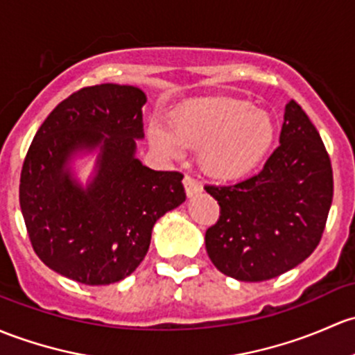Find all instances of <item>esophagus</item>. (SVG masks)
<instances>
[{
	"label": "esophagus",
	"mask_w": 355,
	"mask_h": 355,
	"mask_svg": "<svg viewBox=\"0 0 355 355\" xmlns=\"http://www.w3.org/2000/svg\"><path fill=\"white\" fill-rule=\"evenodd\" d=\"M184 187H185V192H187L189 197L196 196V193H199L200 190H202L199 182H197L193 177H190V175H185L184 177Z\"/></svg>",
	"instance_id": "esophagus-1"
}]
</instances>
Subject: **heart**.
Masks as SVG:
<instances>
[{
	"label": "heart",
	"mask_w": 355,
	"mask_h": 355,
	"mask_svg": "<svg viewBox=\"0 0 355 355\" xmlns=\"http://www.w3.org/2000/svg\"><path fill=\"white\" fill-rule=\"evenodd\" d=\"M274 139L270 115L238 98L182 107L168 119V132L158 125L149 128L153 148L173 158L182 149L199 151L202 171L218 180H236L255 170Z\"/></svg>",
	"instance_id": "obj_1"
}]
</instances>
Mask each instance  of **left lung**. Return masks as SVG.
Returning <instances> with one entry per match:
<instances>
[{"label": "left lung", "instance_id": "obj_1", "mask_svg": "<svg viewBox=\"0 0 355 355\" xmlns=\"http://www.w3.org/2000/svg\"><path fill=\"white\" fill-rule=\"evenodd\" d=\"M279 143L253 177L204 187L219 204V219L206 231L207 255L238 281H268L300 266L325 230L334 199L330 156L294 100Z\"/></svg>", "mask_w": 355, "mask_h": 355}]
</instances>
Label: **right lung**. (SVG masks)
Returning <instances> with one entry per match:
<instances>
[{
  "label": "right lung",
  "mask_w": 355,
  "mask_h": 355,
  "mask_svg": "<svg viewBox=\"0 0 355 355\" xmlns=\"http://www.w3.org/2000/svg\"><path fill=\"white\" fill-rule=\"evenodd\" d=\"M146 95L129 85L85 87L37 130L20 175V207L33 250L47 267L88 286L119 282L146 257L155 223L185 200L180 171L137 158ZM103 148L83 189L67 170L80 148Z\"/></svg>",
  "instance_id": "obj_1"
}]
</instances>
